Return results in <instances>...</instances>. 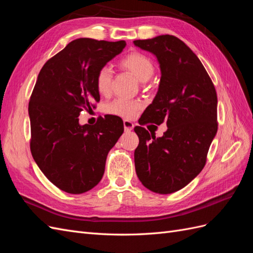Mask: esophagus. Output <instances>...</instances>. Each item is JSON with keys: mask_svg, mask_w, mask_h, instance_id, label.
<instances>
[{"mask_svg": "<svg viewBox=\"0 0 253 253\" xmlns=\"http://www.w3.org/2000/svg\"><path fill=\"white\" fill-rule=\"evenodd\" d=\"M124 126L126 131H132L134 128V124L129 120H124Z\"/></svg>", "mask_w": 253, "mask_h": 253, "instance_id": "esophagus-1", "label": "esophagus"}]
</instances>
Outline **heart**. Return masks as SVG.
Masks as SVG:
<instances>
[{
	"label": "heart",
	"instance_id": "obj_1",
	"mask_svg": "<svg viewBox=\"0 0 253 253\" xmlns=\"http://www.w3.org/2000/svg\"><path fill=\"white\" fill-rule=\"evenodd\" d=\"M119 66L126 71L132 73L140 82H145L154 75L155 66L152 60L142 52L133 51L119 60ZM113 75L108 66H103L99 70L95 77V85L98 93L106 96L110 94L112 86ZM142 108L140 100H131V99H116V100L106 105V112L109 114L122 118L131 119L136 113Z\"/></svg>",
	"mask_w": 253,
	"mask_h": 253
}]
</instances>
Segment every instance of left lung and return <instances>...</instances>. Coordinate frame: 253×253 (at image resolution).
Returning <instances> with one entry per match:
<instances>
[{"mask_svg": "<svg viewBox=\"0 0 253 253\" xmlns=\"http://www.w3.org/2000/svg\"><path fill=\"white\" fill-rule=\"evenodd\" d=\"M134 44L157 58L162 73L141 125L167 121L168 126L157 138L135 126L139 137L134 153L136 174L147 189L170 194L186 187L206 165L217 132L216 91L201 60L178 38L163 35Z\"/></svg>", "mask_w": 253, "mask_h": 253, "instance_id": "obj_1", "label": "left lung"}]
</instances>
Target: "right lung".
I'll return each instance as SVG.
<instances>
[{"instance_id": "right-lung-1", "label": "right lung", "mask_w": 253, "mask_h": 253, "mask_svg": "<svg viewBox=\"0 0 253 253\" xmlns=\"http://www.w3.org/2000/svg\"><path fill=\"white\" fill-rule=\"evenodd\" d=\"M126 41L80 38L50 58L38 76L28 104L30 151L43 174L60 190L81 194L101 180L106 156L124 133V121L106 115L79 124L100 100L97 72L124 50Z\"/></svg>"}]
</instances>
